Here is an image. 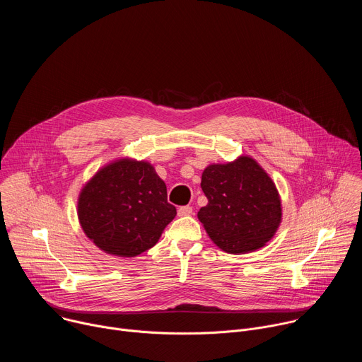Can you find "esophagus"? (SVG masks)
I'll return each instance as SVG.
<instances>
[{
  "mask_svg": "<svg viewBox=\"0 0 362 362\" xmlns=\"http://www.w3.org/2000/svg\"><path fill=\"white\" fill-rule=\"evenodd\" d=\"M190 214H192L190 206H182V208H179V211H177L179 216H189Z\"/></svg>",
  "mask_w": 362,
  "mask_h": 362,
  "instance_id": "1",
  "label": "esophagus"
}]
</instances>
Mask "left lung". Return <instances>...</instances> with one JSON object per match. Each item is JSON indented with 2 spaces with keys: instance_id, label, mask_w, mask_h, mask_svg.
<instances>
[{
  "instance_id": "left-lung-1",
  "label": "left lung",
  "mask_w": 362,
  "mask_h": 362,
  "mask_svg": "<svg viewBox=\"0 0 362 362\" xmlns=\"http://www.w3.org/2000/svg\"><path fill=\"white\" fill-rule=\"evenodd\" d=\"M208 204L197 219L214 243L242 255L264 247L282 222V200L267 170L247 154L228 163H212L202 173Z\"/></svg>"
}]
</instances>
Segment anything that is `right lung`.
Returning <instances> with one entry per match:
<instances>
[{
    "mask_svg": "<svg viewBox=\"0 0 362 362\" xmlns=\"http://www.w3.org/2000/svg\"><path fill=\"white\" fill-rule=\"evenodd\" d=\"M77 216L103 252L134 257L156 245L175 219L166 183L147 160L120 158L100 168L81 187Z\"/></svg>",
    "mask_w": 362,
    "mask_h": 362,
    "instance_id": "obj_1",
    "label": "right lung"
}]
</instances>
